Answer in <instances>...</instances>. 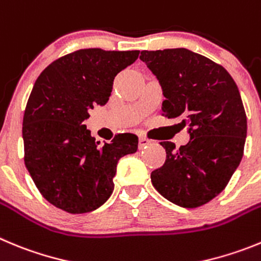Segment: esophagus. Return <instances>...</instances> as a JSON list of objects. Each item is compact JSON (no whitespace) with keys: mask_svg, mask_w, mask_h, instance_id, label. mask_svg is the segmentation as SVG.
I'll return each mask as SVG.
<instances>
[{"mask_svg":"<svg viewBox=\"0 0 261 261\" xmlns=\"http://www.w3.org/2000/svg\"><path fill=\"white\" fill-rule=\"evenodd\" d=\"M147 145H150V140H147L146 137H140V138H138V147H140V149H143V147H146Z\"/></svg>","mask_w":261,"mask_h":261,"instance_id":"1","label":"esophagus"}]
</instances>
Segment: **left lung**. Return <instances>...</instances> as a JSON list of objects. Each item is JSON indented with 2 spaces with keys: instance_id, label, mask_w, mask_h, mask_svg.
<instances>
[{
  "instance_id": "obj_1",
  "label": "left lung",
  "mask_w": 261,
  "mask_h": 261,
  "mask_svg": "<svg viewBox=\"0 0 261 261\" xmlns=\"http://www.w3.org/2000/svg\"><path fill=\"white\" fill-rule=\"evenodd\" d=\"M140 59L156 76L163 115L180 118L190 141L176 149L160 142L166 162L151 172L154 188L174 204L195 208L228 185L243 156L247 118L240 90L223 66L184 47L141 51Z\"/></svg>"
}]
</instances>
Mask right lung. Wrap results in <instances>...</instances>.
Listing matches in <instances>:
<instances>
[{
  "instance_id": "1",
  "label": "right lung",
  "mask_w": 261,
  "mask_h": 261,
  "mask_svg": "<svg viewBox=\"0 0 261 261\" xmlns=\"http://www.w3.org/2000/svg\"><path fill=\"white\" fill-rule=\"evenodd\" d=\"M140 50L81 49L50 63L36 80L23 118L24 163L42 197L68 214L101 207L121 156L137 151L132 133L99 145L84 121L107 103L115 76Z\"/></svg>"
}]
</instances>
